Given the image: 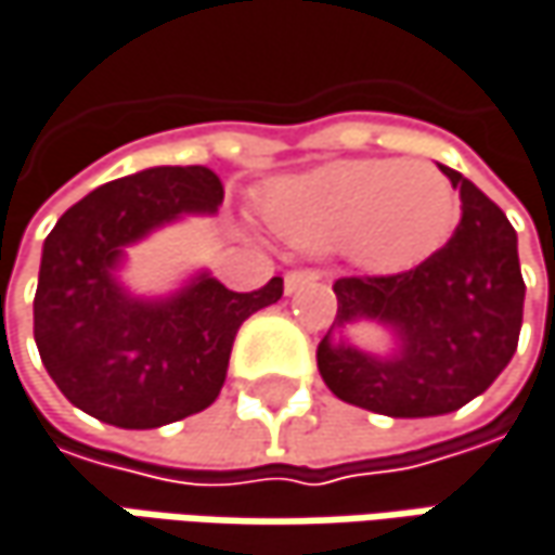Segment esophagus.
Segmentation results:
<instances>
[{
	"label": "esophagus",
	"instance_id": "1",
	"mask_svg": "<svg viewBox=\"0 0 555 555\" xmlns=\"http://www.w3.org/2000/svg\"><path fill=\"white\" fill-rule=\"evenodd\" d=\"M317 279H320V273H317V270H295V273H288V276H285V295H295V292H301L305 285L317 282Z\"/></svg>",
	"mask_w": 555,
	"mask_h": 555
}]
</instances>
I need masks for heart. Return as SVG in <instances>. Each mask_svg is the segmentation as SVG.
I'll use <instances>...</instances> for the list:
<instances>
[{
	"mask_svg": "<svg viewBox=\"0 0 555 555\" xmlns=\"http://www.w3.org/2000/svg\"><path fill=\"white\" fill-rule=\"evenodd\" d=\"M279 238L298 247H343L371 273H396L446 245L459 194L430 163L339 159L279 179L263 197Z\"/></svg>",
	"mask_w": 555,
	"mask_h": 555,
	"instance_id": "heart-1",
	"label": "heart"
}]
</instances>
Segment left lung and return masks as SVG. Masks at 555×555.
Here are the masks:
<instances>
[{
    "label": "left lung",
    "instance_id": "obj_1",
    "mask_svg": "<svg viewBox=\"0 0 555 555\" xmlns=\"http://www.w3.org/2000/svg\"><path fill=\"white\" fill-rule=\"evenodd\" d=\"M462 222L421 267L399 276L336 279V320L317 345L323 383L343 402L386 417H437L477 399L515 354L525 308L518 235L462 172ZM374 322L389 352H367L344 330Z\"/></svg>",
    "mask_w": 555,
    "mask_h": 555
}]
</instances>
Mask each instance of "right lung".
<instances>
[{"mask_svg": "<svg viewBox=\"0 0 555 555\" xmlns=\"http://www.w3.org/2000/svg\"><path fill=\"white\" fill-rule=\"evenodd\" d=\"M207 166H153L90 191L62 212L40 257L34 339L52 383L90 417L150 430L210 408L238 326L282 298V279L229 292L207 270L169 295L121 282L128 247L184 216H216Z\"/></svg>", "mask_w": 555, "mask_h": 555, "instance_id": "add662e5", "label": "right lung"}]
</instances>
